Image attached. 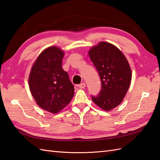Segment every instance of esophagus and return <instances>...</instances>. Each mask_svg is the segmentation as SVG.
<instances>
[{
	"instance_id": "obj_1",
	"label": "esophagus",
	"mask_w": 160,
	"mask_h": 160,
	"mask_svg": "<svg viewBox=\"0 0 160 160\" xmlns=\"http://www.w3.org/2000/svg\"><path fill=\"white\" fill-rule=\"evenodd\" d=\"M85 87H86V83H81V84L79 85V88H81V89L84 88Z\"/></svg>"
}]
</instances>
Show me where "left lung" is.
<instances>
[{"label": "left lung", "instance_id": "left-lung-1", "mask_svg": "<svg viewBox=\"0 0 160 160\" xmlns=\"http://www.w3.org/2000/svg\"><path fill=\"white\" fill-rule=\"evenodd\" d=\"M89 56L98 72L102 88L93 102L108 111L122 103L131 81V70L128 61L115 45L100 42L89 51Z\"/></svg>", "mask_w": 160, "mask_h": 160}]
</instances>
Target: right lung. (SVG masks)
Here are the masks:
<instances>
[{
    "mask_svg": "<svg viewBox=\"0 0 160 160\" xmlns=\"http://www.w3.org/2000/svg\"><path fill=\"white\" fill-rule=\"evenodd\" d=\"M63 52L50 47L42 52L32 68L29 86L32 96L41 108L59 112L74 96V86L62 68Z\"/></svg>",
    "mask_w": 160,
    "mask_h": 160,
    "instance_id": "right-lung-1",
    "label": "right lung"
}]
</instances>
